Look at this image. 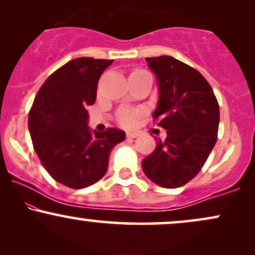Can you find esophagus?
Listing matches in <instances>:
<instances>
[{
    "label": "esophagus",
    "mask_w": 255,
    "mask_h": 255,
    "mask_svg": "<svg viewBox=\"0 0 255 255\" xmlns=\"http://www.w3.org/2000/svg\"><path fill=\"white\" fill-rule=\"evenodd\" d=\"M139 136V133L137 131H128L127 133V137H131V139H134V137Z\"/></svg>",
    "instance_id": "obj_1"
}]
</instances>
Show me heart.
Segmentation results:
<instances>
[{
	"label": "heart",
	"instance_id": "heart-1",
	"mask_svg": "<svg viewBox=\"0 0 255 255\" xmlns=\"http://www.w3.org/2000/svg\"><path fill=\"white\" fill-rule=\"evenodd\" d=\"M142 72L144 71H135L133 73H142ZM137 116H139V114H137L136 111L129 110V109H122L118 113V121L119 124L124 126V127L130 128L136 124Z\"/></svg>",
	"mask_w": 255,
	"mask_h": 255
}]
</instances>
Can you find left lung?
I'll use <instances>...</instances> for the list:
<instances>
[{
  "label": "left lung",
  "mask_w": 255,
  "mask_h": 255,
  "mask_svg": "<svg viewBox=\"0 0 255 255\" xmlns=\"http://www.w3.org/2000/svg\"><path fill=\"white\" fill-rule=\"evenodd\" d=\"M159 90L153 119L166 129L165 140L142 160L152 182L177 188L197 176L217 141L219 105L197 69L171 56L146 57Z\"/></svg>",
  "instance_id": "left-lung-1"
}]
</instances>
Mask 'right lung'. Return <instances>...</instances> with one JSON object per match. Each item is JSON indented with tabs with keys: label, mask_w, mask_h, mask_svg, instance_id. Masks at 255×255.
I'll use <instances>...</instances> for the list:
<instances>
[{
	"label": "right lung",
	"mask_w": 255,
	"mask_h": 255,
	"mask_svg": "<svg viewBox=\"0 0 255 255\" xmlns=\"http://www.w3.org/2000/svg\"><path fill=\"white\" fill-rule=\"evenodd\" d=\"M113 60L79 57L45 80L28 115L34 151L57 182L81 189L104 176L114 146L126 134L116 128L103 133L87 127V105L95 103L97 84Z\"/></svg>",
	"instance_id": "add662e5"
}]
</instances>
